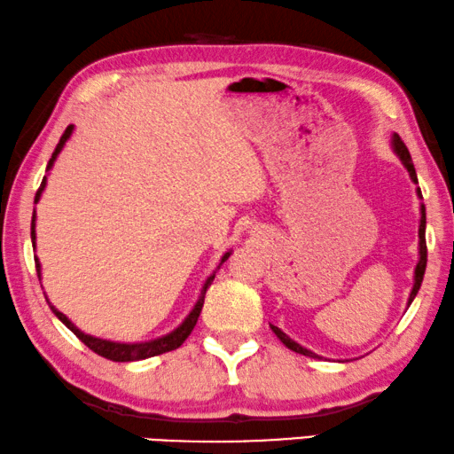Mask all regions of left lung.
Listing matches in <instances>:
<instances>
[{
	"label": "left lung",
	"mask_w": 454,
	"mask_h": 454,
	"mask_svg": "<svg viewBox=\"0 0 454 454\" xmlns=\"http://www.w3.org/2000/svg\"><path fill=\"white\" fill-rule=\"evenodd\" d=\"M391 148H393L395 154L399 156V160L403 162L407 172H410L411 181L418 184V175H416V168H413L410 150H407V145H405L403 142H401V137L397 136V133H393V137H391ZM416 193H418V197L421 200V191H419V187L416 189ZM418 234H419V248H418L419 259H418L416 270H413V288H411V292H410V298H407V306H410V304L413 302V298L418 296V290H419V286H421V279H424L426 261H427V251H426V206H424V203H419V230H418ZM270 327H271L273 333L278 335V340L282 341L286 348L292 349V352L302 354V356H309V357H318V360H323V356L315 354V352H312V349H309V348L300 346L298 341H294L288 333H284V331L279 329V327H276V325H270ZM325 360H327V357H325ZM337 362H341V360H337ZM346 362H348V360H346Z\"/></svg>",
	"instance_id": "obj_1"
}]
</instances>
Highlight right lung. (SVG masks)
<instances>
[{"mask_svg":"<svg viewBox=\"0 0 454 454\" xmlns=\"http://www.w3.org/2000/svg\"><path fill=\"white\" fill-rule=\"evenodd\" d=\"M72 133H74V125H69L67 129H66V133H63V136H61L59 144H57L53 156H51V160H49V164H47V172H49L51 168H53L57 156H59L61 150L66 148L67 139L72 137ZM44 187H47V176L43 178L41 187H38V191H36L35 203L41 201V195H43ZM35 228H36V212H33V224H30V239H33V247L36 248V230H35ZM230 254H232V251H226L224 254H222L220 263H218V267H215V270H220V265L224 263V261L230 257ZM35 263H36L38 279H41V261H38V257L35 259ZM214 278H215V271L206 279V282H203L200 296H197V302L193 304V309L189 310V315L183 318V323L178 325V327L172 329L170 333L156 337V340H148V341L125 343V341L102 340V337L84 333V331L75 327V325H74L72 321H69V318H67L66 315H63L61 310H57L55 306L49 302V300H47V302H49V306H51V310H53V315H55L57 318H59V321H61L63 325H66V327H67L69 331H72V333H74L75 337H78V340H80L82 343H84V346L90 348L94 354H98V356L106 357V360H113V362H137V360H145V357H154V356H160V354H166V352H172V349H176V348L183 346V341L187 340V337L191 335V331H193V327L197 325V318H200V312H201V309H203V300H206V292H207L209 286H212ZM44 298H47V296H44Z\"/></svg>","mask_w":454,"mask_h":454,"instance_id":"obj_1","label":"right lung"}]
</instances>
